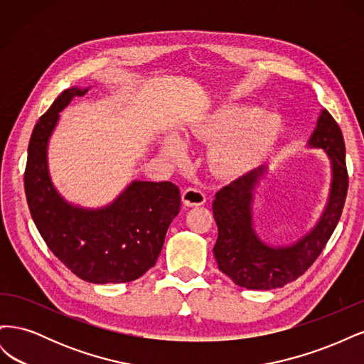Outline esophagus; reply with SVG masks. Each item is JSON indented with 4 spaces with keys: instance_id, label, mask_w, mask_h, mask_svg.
I'll use <instances>...</instances> for the list:
<instances>
[{
    "instance_id": "1",
    "label": "esophagus",
    "mask_w": 364,
    "mask_h": 364,
    "mask_svg": "<svg viewBox=\"0 0 364 364\" xmlns=\"http://www.w3.org/2000/svg\"><path fill=\"white\" fill-rule=\"evenodd\" d=\"M182 202L185 206H200L206 202L205 194L197 188H186L182 193Z\"/></svg>"
}]
</instances>
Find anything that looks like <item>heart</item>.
Listing matches in <instances>:
<instances>
[{
	"mask_svg": "<svg viewBox=\"0 0 364 364\" xmlns=\"http://www.w3.org/2000/svg\"><path fill=\"white\" fill-rule=\"evenodd\" d=\"M282 129L278 112L261 111L253 105H222L208 111L185 129L186 141H217L209 161L214 171L235 179L255 170L277 144ZM162 156L174 165L188 158L183 139L170 134L161 139Z\"/></svg>",
	"mask_w": 364,
	"mask_h": 364,
	"instance_id": "b5f03b06",
	"label": "heart"
}]
</instances>
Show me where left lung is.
Here are the masks:
<instances>
[{
  "instance_id": "obj_1",
  "label": "left lung",
  "mask_w": 364,
  "mask_h": 364,
  "mask_svg": "<svg viewBox=\"0 0 364 364\" xmlns=\"http://www.w3.org/2000/svg\"><path fill=\"white\" fill-rule=\"evenodd\" d=\"M323 150L331 167L328 200L314 226L290 245H270L255 229V191L267 173L266 165L241 176L215 194L213 213L218 237L213 249L218 269L240 287L272 290L296 281L321 255L338 223L348 193L345 141L338 124L322 109L306 142Z\"/></svg>"
}]
</instances>
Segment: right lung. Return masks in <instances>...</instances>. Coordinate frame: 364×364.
Here are the masks:
<instances>
[{
	"instance_id": "add662e5",
	"label": "right lung",
	"mask_w": 364,
	"mask_h": 364,
	"mask_svg": "<svg viewBox=\"0 0 364 364\" xmlns=\"http://www.w3.org/2000/svg\"><path fill=\"white\" fill-rule=\"evenodd\" d=\"M87 91L65 90L33 129L24 174L27 203L50 250L80 279L130 282L156 264L168 226L181 211V193L171 182L132 181L100 208L65 199L51 181L48 144L60 112Z\"/></svg>"
}]
</instances>
